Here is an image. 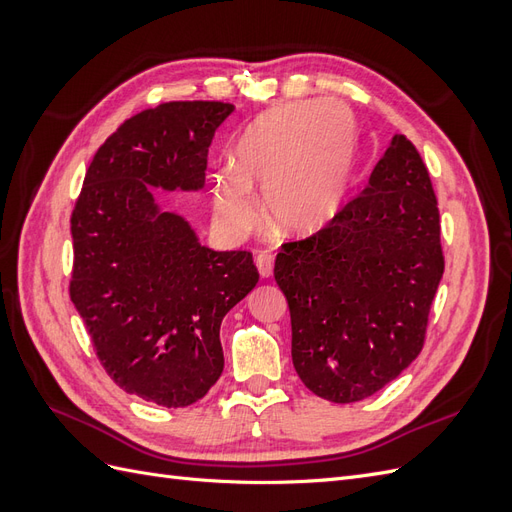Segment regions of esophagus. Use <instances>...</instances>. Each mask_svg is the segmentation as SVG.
I'll return each mask as SVG.
<instances>
[{
    "mask_svg": "<svg viewBox=\"0 0 512 512\" xmlns=\"http://www.w3.org/2000/svg\"><path fill=\"white\" fill-rule=\"evenodd\" d=\"M273 254L271 252H260L256 256V267H258V273L262 277H271L273 275Z\"/></svg>",
    "mask_w": 512,
    "mask_h": 512,
    "instance_id": "34e87169",
    "label": "esophagus"
}]
</instances>
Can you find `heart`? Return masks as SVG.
I'll list each match as a JSON object with an SVG mask.
<instances>
[{"mask_svg": "<svg viewBox=\"0 0 512 512\" xmlns=\"http://www.w3.org/2000/svg\"><path fill=\"white\" fill-rule=\"evenodd\" d=\"M356 153L348 108L335 102L292 104L258 117L235 147V170L211 181L215 222L230 239L250 235L260 220L254 188L265 192L271 222L307 237L342 211Z\"/></svg>", "mask_w": 512, "mask_h": 512, "instance_id": "heart-1", "label": "heart"}]
</instances>
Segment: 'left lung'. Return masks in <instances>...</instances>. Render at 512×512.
<instances>
[{"label": "left lung", "mask_w": 512, "mask_h": 512, "mask_svg": "<svg viewBox=\"0 0 512 512\" xmlns=\"http://www.w3.org/2000/svg\"><path fill=\"white\" fill-rule=\"evenodd\" d=\"M273 273L294 369L318 397L361 401L416 359L444 254L429 170L404 134L327 228L282 245Z\"/></svg>", "instance_id": "8db88e82"}]
</instances>
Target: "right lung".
<instances>
[{
  "mask_svg": "<svg viewBox=\"0 0 512 512\" xmlns=\"http://www.w3.org/2000/svg\"><path fill=\"white\" fill-rule=\"evenodd\" d=\"M226 102H166L126 119L91 160L70 218V299L111 380L164 408L224 369L220 324L258 282L252 254L213 252L149 185L200 190Z\"/></svg>",
  "mask_w": 512,
  "mask_h": 512,
  "instance_id": "right-lung-1",
  "label": "right lung"
}]
</instances>
